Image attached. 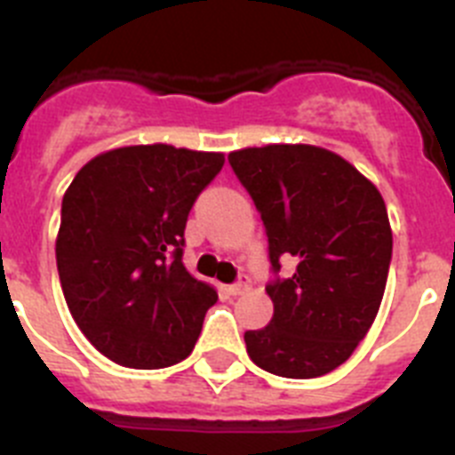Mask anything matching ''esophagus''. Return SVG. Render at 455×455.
Here are the masks:
<instances>
[{
  "label": "esophagus",
  "instance_id": "obj_1",
  "mask_svg": "<svg viewBox=\"0 0 455 455\" xmlns=\"http://www.w3.org/2000/svg\"><path fill=\"white\" fill-rule=\"evenodd\" d=\"M248 287H251V277H248L246 273H241V275L236 277V283L228 287V293H230V296H241Z\"/></svg>",
  "mask_w": 455,
  "mask_h": 455
}]
</instances>
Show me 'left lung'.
Instances as JSON below:
<instances>
[{
  "label": "left lung",
  "mask_w": 455,
  "mask_h": 455,
  "mask_svg": "<svg viewBox=\"0 0 455 455\" xmlns=\"http://www.w3.org/2000/svg\"><path fill=\"white\" fill-rule=\"evenodd\" d=\"M228 162L259 212L273 271V319L243 332L248 355L275 376H323L351 357L383 300L392 262L383 196L323 148H246ZM284 259L297 262L287 278Z\"/></svg>",
  "instance_id": "8db88e82"
}]
</instances>
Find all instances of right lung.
I'll list each match as a JSON object with an SVG mask.
<instances>
[{"label":"right lung","instance_id":"right-lung-1","mask_svg":"<svg viewBox=\"0 0 455 455\" xmlns=\"http://www.w3.org/2000/svg\"><path fill=\"white\" fill-rule=\"evenodd\" d=\"M225 156L132 146L95 156L61 204L56 268L72 319L108 360L162 369L188 355L219 300L184 268V228Z\"/></svg>","mask_w":455,"mask_h":455}]
</instances>
